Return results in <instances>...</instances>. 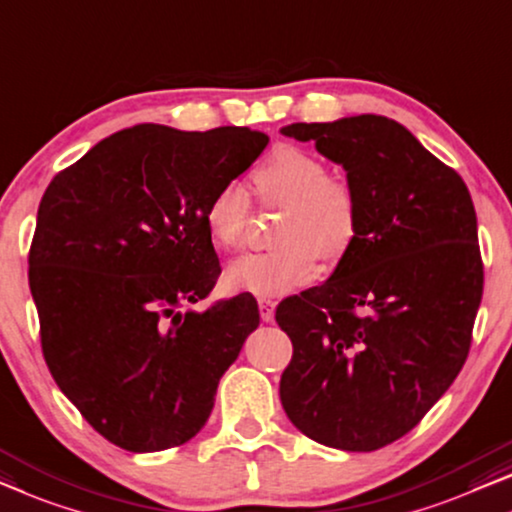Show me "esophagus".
<instances>
[{
	"label": "esophagus",
	"instance_id": "esophagus-1",
	"mask_svg": "<svg viewBox=\"0 0 512 512\" xmlns=\"http://www.w3.org/2000/svg\"><path fill=\"white\" fill-rule=\"evenodd\" d=\"M274 307H277V302H274V300L258 298V309H261V318L265 323H270L274 318Z\"/></svg>",
	"mask_w": 512,
	"mask_h": 512
}]
</instances>
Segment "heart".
<instances>
[{"label": "heart", "mask_w": 512, "mask_h": 512, "mask_svg": "<svg viewBox=\"0 0 512 512\" xmlns=\"http://www.w3.org/2000/svg\"><path fill=\"white\" fill-rule=\"evenodd\" d=\"M263 205H281L286 214L274 231L277 249L244 256L228 265L231 291L258 298L284 295L316 277V258L335 265L358 235V196L351 184L332 177L323 159L302 147H281L251 173ZM249 198L228 182L210 196L203 221L210 240L224 251L242 249L249 224Z\"/></svg>", "instance_id": "obj_1"}]
</instances>
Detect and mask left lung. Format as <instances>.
I'll return each mask as SVG.
<instances>
[{"instance_id":"obj_1","label":"left lung","mask_w":512,"mask_h":512,"mask_svg":"<svg viewBox=\"0 0 512 512\" xmlns=\"http://www.w3.org/2000/svg\"><path fill=\"white\" fill-rule=\"evenodd\" d=\"M281 133L344 166L360 210L330 279L274 314L293 342L281 406L309 439L369 453L411 432L469 355L483 298L476 210L462 177L383 115Z\"/></svg>"}]
</instances>
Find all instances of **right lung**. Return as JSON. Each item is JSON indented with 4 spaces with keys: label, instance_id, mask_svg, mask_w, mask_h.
<instances>
[{
    "label": "right lung",
    "instance_id": "obj_1",
    "mask_svg": "<svg viewBox=\"0 0 512 512\" xmlns=\"http://www.w3.org/2000/svg\"><path fill=\"white\" fill-rule=\"evenodd\" d=\"M247 127L138 124L53 177L29 249V288L55 383L129 453L201 432L219 379L258 328L251 295H210L219 258L203 212L268 145Z\"/></svg>",
    "mask_w": 512,
    "mask_h": 512
}]
</instances>
